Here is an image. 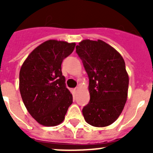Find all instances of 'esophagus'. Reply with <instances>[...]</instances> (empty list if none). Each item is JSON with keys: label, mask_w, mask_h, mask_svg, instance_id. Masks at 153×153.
Masks as SVG:
<instances>
[{"label": "esophagus", "mask_w": 153, "mask_h": 153, "mask_svg": "<svg viewBox=\"0 0 153 153\" xmlns=\"http://www.w3.org/2000/svg\"><path fill=\"white\" fill-rule=\"evenodd\" d=\"M78 90V87H76V88L74 89V92H76Z\"/></svg>", "instance_id": "obj_1"}]
</instances>
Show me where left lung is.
<instances>
[{
    "instance_id": "1",
    "label": "left lung",
    "mask_w": 153,
    "mask_h": 153,
    "mask_svg": "<svg viewBox=\"0 0 153 153\" xmlns=\"http://www.w3.org/2000/svg\"><path fill=\"white\" fill-rule=\"evenodd\" d=\"M89 77L90 100L83 115L90 125L104 127L117 120L125 106L129 76L123 58L101 40H84L76 47Z\"/></svg>"
}]
</instances>
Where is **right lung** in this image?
I'll use <instances>...</instances> for the list:
<instances>
[{
    "mask_svg": "<svg viewBox=\"0 0 153 153\" xmlns=\"http://www.w3.org/2000/svg\"><path fill=\"white\" fill-rule=\"evenodd\" d=\"M75 43L50 40L35 48L24 62L19 76L23 102L36 122L54 126L63 121L73 96L62 75L63 60Z\"/></svg>",
    "mask_w": 153,
    "mask_h": 153,
    "instance_id": "add662e5",
    "label": "right lung"
}]
</instances>
